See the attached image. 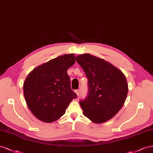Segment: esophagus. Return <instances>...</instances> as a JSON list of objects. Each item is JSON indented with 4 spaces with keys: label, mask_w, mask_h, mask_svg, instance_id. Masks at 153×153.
I'll return each mask as SVG.
<instances>
[{
    "label": "esophagus",
    "mask_w": 153,
    "mask_h": 153,
    "mask_svg": "<svg viewBox=\"0 0 153 153\" xmlns=\"http://www.w3.org/2000/svg\"><path fill=\"white\" fill-rule=\"evenodd\" d=\"M75 92H76V94H77V95L78 96L79 95V93H80V90H75Z\"/></svg>",
    "instance_id": "esophagus-1"
}]
</instances>
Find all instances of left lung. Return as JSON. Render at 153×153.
<instances>
[{
	"label": "left lung",
	"mask_w": 153,
	"mask_h": 153,
	"mask_svg": "<svg viewBox=\"0 0 153 153\" xmlns=\"http://www.w3.org/2000/svg\"><path fill=\"white\" fill-rule=\"evenodd\" d=\"M88 79V95L79 104L83 115L95 123L111 119L123 106L128 85L123 72L90 54L76 56Z\"/></svg>",
	"instance_id": "8db88e82"
}]
</instances>
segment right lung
Listing matches in <instances>:
<instances>
[{"instance_id": "right-lung-1", "label": "right lung", "mask_w": 153, "mask_h": 153, "mask_svg": "<svg viewBox=\"0 0 153 153\" xmlns=\"http://www.w3.org/2000/svg\"><path fill=\"white\" fill-rule=\"evenodd\" d=\"M75 62L73 54L60 56L34 68L26 77L23 86L25 100L38 119L45 123L59 119L77 97L67 74Z\"/></svg>"}]
</instances>
